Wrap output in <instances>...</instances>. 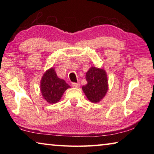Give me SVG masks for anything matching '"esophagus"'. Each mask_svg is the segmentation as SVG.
<instances>
[{"label": "esophagus", "instance_id": "34e87169", "mask_svg": "<svg viewBox=\"0 0 154 154\" xmlns=\"http://www.w3.org/2000/svg\"><path fill=\"white\" fill-rule=\"evenodd\" d=\"M71 85L72 87H74V88H79V85H80V84L79 83H71Z\"/></svg>", "mask_w": 154, "mask_h": 154}]
</instances>
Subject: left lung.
Instances as JSON below:
<instances>
[{
    "label": "left lung",
    "mask_w": 154,
    "mask_h": 154,
    "mask_svg": "<svg viewBox=\"0 0 154 154\" xmlns=\"http://www.w3.org/2000/svg\"><path fill=\"white\" fill-rule=\"evenodd\" d=\"M85 79L87 83L82 87V90L88 100L92 103L100 101L108 90L107 77L105 70L92 66L87 72Z\"/></svg>",
    "instance_id": "left-lung-1"
}]
</instances>
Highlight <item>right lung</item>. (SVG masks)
I'll return each mask as SVG.
<instances>
[{"mask_svg": "<svg viewBox=\"0 0 154 154\" xmlns=\"http://www.w3.org/2000/svg\"><path fill=\"white\" fill-rule=\"evenodd\" d=\"M69 88L70 86L64 80L58 77L53 68L47 71L41 79V94L49 103L58 102L65 90Z\"/></svg>", "mask_w": 154, "mask_h": 154, "instance_id": "right-lung-1", "label": "right lung"}]
</instances>
